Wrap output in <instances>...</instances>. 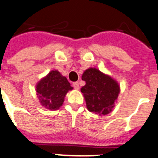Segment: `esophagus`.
Segmentation results:
<instances>
[{"mask_svg": "<svg viewBox=\"0 0 158 158\" xmlns=\"http://www.w3.org/2000/svg\"><path fill=\"white\" fill-rule=\"evenodd\" d=\"M72 86H73V87L75 89V90H79V85L77 82H75V83H73Z\"/></svg>", "mask_w": 158, "mask_h": 158, "instance_id": "1", "label": "esophagus"}]
</instances>
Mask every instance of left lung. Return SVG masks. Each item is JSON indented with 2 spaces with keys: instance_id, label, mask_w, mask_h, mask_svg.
I'll return each mask as SVG.
<instances>
[{
  "instance_id": "1",
  "label": "left lung",
  "mask_w": 158,
  "mask_h": 158,
  "mask_svg": "<svg viewBox=\"0 0 158 158\" xmlns=\"http://www.w3.org/2000/svg\"><path fill=\"white\" fill-rule=\"evenodd\" d=\"M86 82L81 88L89 111L105 115L112 111L120 92L117 81L96 68H90L83 72Z\"/></svg>"
}]
</instances>
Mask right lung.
Instances as JSON below:
<instances>
[{
	"label": "right lung",
	"instance_id": "1",
	"mask_svg": "<svg viewBox=\"0 0 158 158\" xmlns=\"http://www.w3.org/2000/svg\"><path fill=\"white\" fill-rule=\"evenodd\" d=\"M65 76L53 70L39 81L35 87L41 105L48 110H58L63 105L67 93L72 90Z\"/></svg>",
	"mask_w": 158,
	"mask_h": 158
}]
</instances>
